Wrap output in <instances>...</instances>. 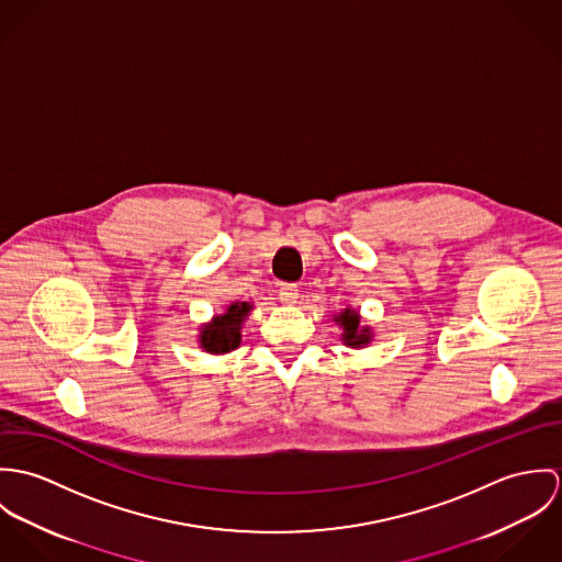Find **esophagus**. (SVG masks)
I'll return each mask as SVG.
<instances>
[{"label": "esophagus", "mask_w": 562, "mask_h": 562, "mask_svg": "<svg viewBox=\"0 0 562 562\" xmlns=\"http://www.w3.org/2000/svg\"><path fill=\"white\" fill-rule=\"evenodd\" d=\"M278 293H280V300L284 304H295L300 300V289L295 284H282Z\"/></svg>", "instance_id": "esophagus-1"}]
</instances>
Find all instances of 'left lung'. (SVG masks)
<instances>
[{"mask_svg": "<svg viewBox=\"0 0 562 562\" xmlns=\"http://www.w3.org/2000/svg\"><path fill=\"white\" fill-rule=\"evenodd\" d=\"M331 318L342 329L340 340H342L345 347L364 349V347H369L373 342V327L371 325H362V316H360V312L356 311V308L347 306V308L336 312Z\"/></svg>", "mask_w": 562, "mask_h": 562, "instance_id": "left-lung-1", "label": "left lung"}]
</instances>
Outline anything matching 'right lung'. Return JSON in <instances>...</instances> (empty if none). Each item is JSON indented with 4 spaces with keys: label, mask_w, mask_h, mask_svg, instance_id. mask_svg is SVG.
I'll use <instances>...</instances> for the list:
<instances>
[{
    "label": "right lung",
    "mask_w": 562,
    "mask_h": 562,
    "mask_svg": "<svg viewBox=\"0 0 562 562\" xmlns=\"http://www.w3.org/2000/svg\"><path fill=\"white\" fill-rule=\"evenodd\" d=\"M251 302H231L222 314L198 327V347L211 356H224L241 345V329L250 316Z\"/></svg>",
    "instance_id": "obj_1"
}]
</instances>
